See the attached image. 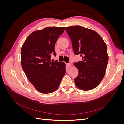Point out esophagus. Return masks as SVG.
<instances>
[{"mask_svg":"<svg viewBox=\"0 0 124 124\" xmlns=\"http://www.w3.org/2000/svg\"><path fill=\"white\" fill-rule=\"evenodd\" d=\"M67 66L69 67L71 66V65L70 64V63H67Z\"/></svg>","mask_w":124,"mask_h":124,"instance_id":"esophagus-1","label":"esophagus"}]
</instances>
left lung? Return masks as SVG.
I'll return each instance as SVG.
<instances>
[{"label": "left lung", "instance_id": "1", "mask_svg": "<svg viewBox=\"0 0 124 124\" xmlns=\"http://www.w3.org/2000/svg\"><path fill=\"white\" fill-rule=\"evenodd\" d=\"M75 54L82 61L74 63L78 70L74 78L77 87L83 91L96 88L103 78L108 62L107 47L103 39L92 29L76 25L66 27Z\"/></svg>", "mask_w": 124, "mask_h": 124}]
</instances>
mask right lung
Listing matches in <instances>:
<instances>
[{
	"instance_id": "right-lung-1",
	"label": "right lung",
	"mask_w": 124,
	"mask_h": 124,
	"mask_svg": "<svg viewBox=\"0 0 124 124\" xmlns=\"http://www.w3.org/2000/svg\"><path fill=\"white\" fill-rule=\"evenodd\" d=\"M65 27H47L30 34L21 48V65L30 82L40 93H49L57 89L66 73V64L51 62L56 55L55 44Z\"/></svg>"
}]
</instances>
